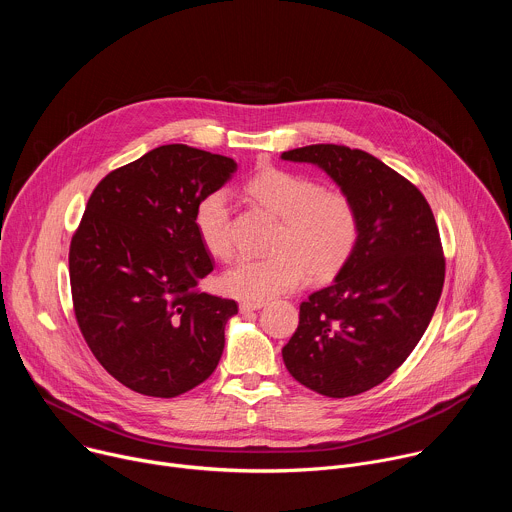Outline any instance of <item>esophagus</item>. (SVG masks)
Listing matches in <instances>:
<instances>
[{
	"instance_id": "obj_1",
	"label": "esophagus",
	"mask_w": 512,
	"mask_h": 512,
	"mask_svg": "<svg viewBox=\"0 0 512 512\" xmlns=\"http://www.w3.org/2000/svg\"><path fill=\"white\" fill-rule=\"evenodd\" d=\"M263 308V302H243L239 306L241 314H247V312H255V310H261Z\"/></svg>"
}]
</instances>
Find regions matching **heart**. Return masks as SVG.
Listing matches in <instances>:
<instances>
[{"instance_id":"heart-1","label":"heart","mask_w":512,"mask_h":512,"mask_svg":"<svg viewBox=\"0 0 512 512\" xmlns=\"http://www.w3.org/2000/svg\"><path fill=\"white\" fill-rule=\"evenodd\" d=\"M257 204L279 216L273 255L239 257L223 275L225 294L245 302H267L294 291L306 277L330 279L350 259L360 221L352 198L336 188H320L308 176L267 166L245 182ZM229 194L212 190L194 208V227L204 249L227 259L233 249L229 231Z\"/></svg>"}]
</instances>
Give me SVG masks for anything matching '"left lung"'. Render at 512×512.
Masks as SVG:
<instances>
[{
    "label": "left lung",
    "mask_w": 512,
    "mask_h": 512,
    "mask_svg": "<svg viewBox=\"0 0 512 512\" xmlns=\"http://www.w3.org/2000/svg\"><path fill=\"white\" fill-rule=\"evenodd\" d=\"M281 158L322 168L360 221L334 283L302 302L285 369L320 395H360L391 377L429 326L446 277L440 231L425 196L367 152L316 143Z\"/></svg>",
    "instance_id": "1"
}]
</instances>
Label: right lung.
Segmentation results:
<instances>
[{
	"label": "right lung",
	"instance_id": "right-lung-1",
	"mask_svg": "<svg viewBox=\"0 0 512 512\" xmlns=\"http://www.w3.org/2000/svg\"><path fill=\"white\" fill-rule=\"evenodd\" d=\"M237 170L235 160L160 145L93 190L68 253L72 306L103 369L148 397L204 383L225 348L235 300L198 289L212 271L194 208Z\"/></svg>",
	"mask_w": 512,
	"mask_h": 512
}]
</instances>
